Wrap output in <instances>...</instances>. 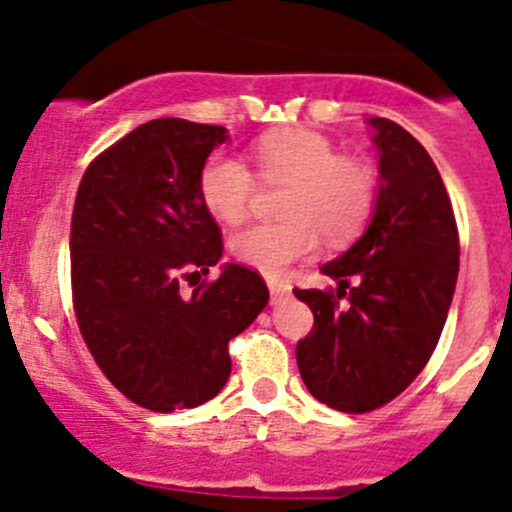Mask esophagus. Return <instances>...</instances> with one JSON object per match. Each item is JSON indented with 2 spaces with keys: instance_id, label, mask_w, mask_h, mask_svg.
I'll return each mask as SVG.
<instances>
[{
  "instance_id": "esophagus-1",
  "label": "esophagus",
  "mask_w": 512,
  "mask_h": 512,
  "mask_svg": "<svg viewBox=\"0 0 512 512\" xmlns=\"http://www.w3.org/2000/svg\"><path fill=\"white\" fill-rule=\"evenodd\" d=\"M269 291H271V301H274V304H281L284 299H289L291 286L284 284V281H269Z\"/></svg>"
}]
</instances>
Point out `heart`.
<instances>
[{"mask_svg": "<svg viewBox=\"0 0 512 512\" xmlns=\"http://www.w3.org/2000/svg\"><path fill=\"white\" fill-rule=\"evenodd\" d=\"M264 183H289L286 221L251 223L233 233L231 253L266 276H281L291 264L314 256L321 233L342 243L359 231L374 206V173L357 158L339 155L314 130H281L253 145ZM256 196V178L236 155L218 153L201 170V198L226 223L246 218Z\"/></svg>", "mask_w": 512, "mask_h": 512, "instance_id": "obj_1", "label": "heart"}]
</instances>
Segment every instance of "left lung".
<instances>
[{"label":"left lung","mask_w":512,"mask_h":512,"mask_svg":"<svg viewBox=\"0 0 512 512\" xmlns=\"http://www.w3.org/2000/svg\"><path fill=\"white\" fill-rule=\"evenodd\" d=\"M367 123L379 155L372 218L321 266L337 294L294 289L314 311V329L296 344L301 379L319 402L349 415L387 405L425 369L460 269L455 216L427 150L392 120Z\"/></svg>","instance_id":"left-lung-1"}]
</instances>
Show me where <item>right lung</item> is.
Listing matches in <instances>:
<instances>
[{
    "mask_svg": "<svg viewBox=\"0 0 512 512\" xmlns=\"http://www.w3.org/2000/svg\"><path fill=\"white\" fill-rule=\"evenodd\" d=\"M228 140L221 125L158 118L97 155L77 188L70 231L72 296L97 367L135 405L191 410L231 374L228 342L269 304L256 271L226 264L201 198V170Z\"/></svg>",
    "mask_w": 512,
    "mask_h": 512,
    "instance_id": "add662e5",
    "label": "right lung"
}]
</instances>
